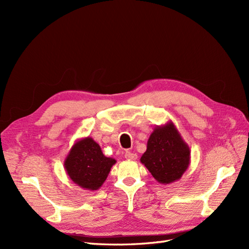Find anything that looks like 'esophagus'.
Segmentation results:
<instances>
[{
	"mask_svg": "<svg viewBox=\"0 0 249 249\" xmlns=\"http://www.w3.org/2000/svg\"><path fill=\"white\" fill-rule=\"evenodd\" d=\"M124 157H125V159H127V160H136L137 159V155L134 154V153H131V152H125Z\"/></svg>",
	"mask_w": 249,
	"mask_h": 249,
	"instance_id": "34e87169",
	"label": "esophagus"
}]
</instances>
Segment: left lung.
<instances>
[{"mask_svg": "<svg viewBox=\"0 0 249 249\" xmlns=\"http://www.w3.org/2000/svg\"><path fill=\"white\" fill-rule=\"evenodd\" d=\"M191 152L171 120L157 125L147 140L140 162L160 184L178 180L190 164Z\"/></svg>", "mask_w": 249, "mask_h": 249, "instance_id": "obj_1", "label": "left lung"}]
</instances>
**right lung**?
Masks as SVG:
<instances>
[{"instance_id": "add662e5", "label": "right lung", "mask_w": 249, "mask_h": 249, "mask_svg": "<svg viewBox=\"0 0 249 249\" xmlns=\"http://www.w3.org/2000/svg\"><path fill=\"white\" fill-rule=\"evenodd\" d=\"M116 160L106 157L101 146L91 138L77 140L64 160L67 176L85 190H99Z\"/></svg>"}]
</instances>
